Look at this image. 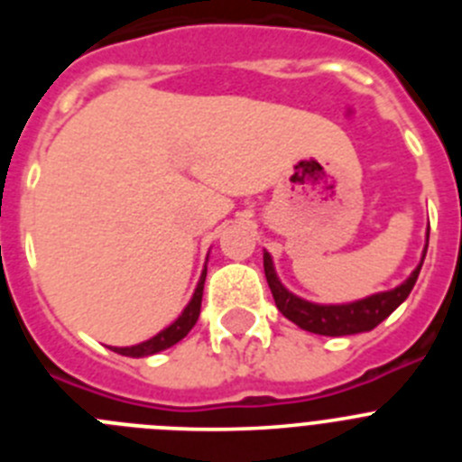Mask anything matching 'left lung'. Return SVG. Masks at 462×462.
<instances>
[{"mask_svg":"<svg viewBox=\"0 0 462 462\" xmlns=\"http://www.w3.org/2000/svg\"><path fill=\"white\" fill-rule=\"evenodd\" d=\"M423 259H426V254H423ZM423 259L400 287L391 289V291L373 293V296L363 298V300H354V303L345 305H319L293 296V293L282 284L280 277H277L275 266H273V259L268 252H263V271H266L268 287H271L273 298H275L277 310H280L289 321H293V324L300 326L303 330H310V333H317V336L340 337L363 333V330H373L374 326L382 324V321L386 319L407 296H410V291L416 284V277L421 273Z\"/></svg>","mask_w":462,"mask_h":462,"instance_id":"obj_1","label":"left lung"}]
</instances>
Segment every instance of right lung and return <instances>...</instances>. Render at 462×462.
Instances as JSON below:
<instances>
[{"instance_id": "1", "label": "right lung", "mask_w": 462, "mask_h": 462, "mask_svg": "<svg viewBox=\"0 0 462 462\" xmlns=\"http://www.w3.org/2000/svg\"><path fill=\"white\" fill-rule=\"evenodd\" d=\"M203 282H206V268L201 273V280L196 284L194 289V296L191 300L187 303V308L182 310V314L178 319L173 321L171 326H166L164 330H159L157 336L150 337V340L141 342V345H134V346H110L113 352L122 354V356H132V358H141V356H152L157 352H164L169 346H173L175 342H180L182 337L194 328L196 319H199V314H201V298H203Z\"/></svg>"}]
</instances>
